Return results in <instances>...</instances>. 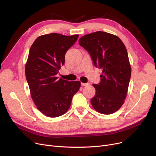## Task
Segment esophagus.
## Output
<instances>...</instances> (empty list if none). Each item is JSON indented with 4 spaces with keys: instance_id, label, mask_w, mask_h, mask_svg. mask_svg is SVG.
Wrapping results in <instances>:
<instances>
[{
    "instance_id": "1",
    "label": "esophagus",
    "mask_w": 156,
    "mask_h": 156,
    "mask_svg": "<svg viewBox=\"0 0 156 156\" xmlns=\"http://www.w3.org/2000/svg\"><path fill=\"white\" fill-rule=\"evenodd\" d=\"M81 85L82 86H88L89 85V83H81Z\"/></svg>"
}]
</instances>
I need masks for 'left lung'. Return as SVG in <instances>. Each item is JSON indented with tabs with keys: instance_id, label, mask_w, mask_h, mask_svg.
I'll return each mask as SVG.
<instances>
[{
	"instance_id": "left-lung-1",
	"label": "left lung",
	"mask_w": 156,
	"mask_h": 156,
	"mask_svg": "<svg viewBox=\"0 0 156 156\" xmlns=\"http://www.w3.org/2000/svg\"><path fill=\"white\" fill-rule=\"evenodd\" d=\"M79 44L89 53L96 68L102 69L99 84H93L95 95L90 102L103 114L117 111L124 103L131 77L126 48L121 39L104 31L81 37Z\"/></svg>"
}]
</instances>
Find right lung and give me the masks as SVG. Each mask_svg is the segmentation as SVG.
Listing matches in <instances>:
<instances>
[{"label": "right lung", "instance_id": "1", "mask_svg": "<svg viewBox=\"0 0 156 156\" xmlns=\"http://www.w3.org/2000/svg\"><path fill=\"white\" fill-rule=\"evenodd\" d=\"M78 37L52 33L38 37L30 47L26 78L33 101L38 109L48 117H58L67 112L73 97L80 89V81L56 77L64 64L66 53Z\"/></svg>", "mask_w": 156, "mask_h": 156}]
</instances>
